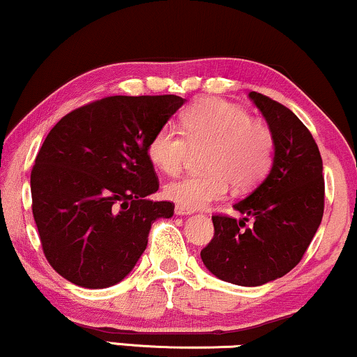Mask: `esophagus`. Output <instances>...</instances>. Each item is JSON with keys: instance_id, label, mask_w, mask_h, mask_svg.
<instances>
[{"instance_id": "1", "label": "esophagus", "mask_w": 357, "mask_h": 357, "mask_svg": "<svg viewBox=\"0 0 357 357\" xmlns=\"http://www.w3.org/2000/svg\"><path fill=\"white\" fill-rule=\"evenodd\" d=\"M174 212H176V215H189L191 214L192 211H189V209H186V207H181V206H176V209H174Z\"/></svg>"}]
</instances>
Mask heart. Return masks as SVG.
<instances>
[{
  "label": "heart",
  "instance_id": "b5f03b06",
  "mask_svg": "<svg viewBox=\"0 0 357 357\" xmlns=\"http://www.w3.org/2000/svg\"><path fill=\"white\" fill-rule=\"evenodd\" d=\"M181 132L163 126L148 143V158L161 173L173 176L191 150L201 155L204 173L176 179L165 186V197L186 209H201L224 199L229 186L249 192L264 181L273 165L275 137L267 123L220 98H199L183 112Z\"/></svg>",
  "mask_w": 357,
  "mask_h": 357
}]
</instances>
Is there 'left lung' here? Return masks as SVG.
Instances as JSON below:
<instances>
[{
  "label": "left lung",
  "instance_id": "8db88e82",
  "mask_svg": "<svg viewBox=\"0 0 357 357\" xmlns=\"http://www.w3.org/2000/svg\"><path fill=\"white\" fill-rule=\"evenodd\" d=\"M249 97L275 137L267 178L234 209L255 219L250 228L212 215L214 237L201 250L212 275L241 287H259L287 275L303 259L324 211L323 160L310 130L290 108L261 93Z\"/></svg>",
  "mask_w": 357,
  "mask_h": 357
}]
</instances>
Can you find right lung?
<instances>
[{"instance_id":"right-lung-1","label":"right lung","mask_w":357,"mask_h":357,"mask_svg":"<svg viewBox=\"0 0 357 357\" xmlns=\"http://www.w3.org/2000/svg\"><path fill=\"white\" fill-rule=\"evenodd\" d=\"M186 102L178 96H114L62 116L31 171L33 215L44 255L84 288L115 285L174 204L150 201L160 183L148 143Z\"/></svg>"}]
</instances>
